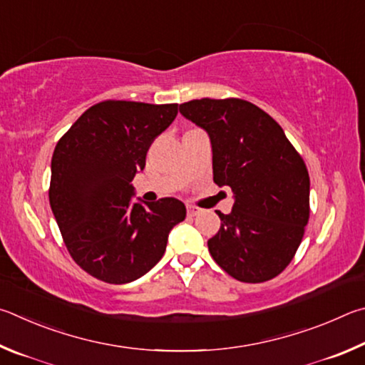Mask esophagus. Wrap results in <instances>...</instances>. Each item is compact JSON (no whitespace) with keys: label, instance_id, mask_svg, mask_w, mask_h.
<instances>
[{"label":"esophagus","instance_id":"obj_1","mask_svg":"<svg viewBox=\"0 0 365 365\" xmlns=\"http://www.w3.org/2000/svg\"><path fill=\"white\" fill-rule=\"evenodd\" d=\"M202 212V210L199 208V207H195V205H187V215L189 216H197Z\"/></svg>","mask_w":365,"mask_h":365}]
</instances>
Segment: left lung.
<instances>
[{
    "label": "left lung",
    "instance_id": "8db88e82",
    "mask_svg": "<svg viewBox=\"0 0 365 365\" xmlns=\"http://www.w3.org/2000/svg\"><path fill=\"white\" fill-rule=\"evenodd\" d=\"M182 117L205 130L213 181L231 187V213L208 240L213 259L240 282H266L282 272L302 244L309 220V175L280 125L252 102L195 99Z\"/></svg>",
    "mask_w": 365,
    "mask_h": 365
}]
</instances>
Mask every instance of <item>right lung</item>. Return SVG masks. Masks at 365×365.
<instances>
[{"instance_id":"1","label":"right lung","mask_w":365,"mask_h":365,"mask_svg":"<svg viewBox=\"0 0 365 365\" xmlns=\"http://www.w3.org/2000/svg\"><path fill=\"white\" fill-rule=\"evenodd\" d=\"M178 115V104L99 102L57 143L49 203L75 263L107 284H128L162 259L168 234L186 218L173 197L133 202L153 139Z\"/></svg>"}]
</instances>
